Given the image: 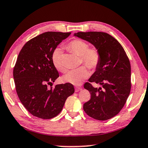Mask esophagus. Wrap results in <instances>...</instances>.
Instances as JSON below:
<instances>
[{
    "mask_svg": "<svg viewBox=\"0 0 148 148\" xmlns=\"http://www.w3.org/2000/svg\"><path fill=\"white\" fill-rule=\"evenodd\" d=\"M81 90H82V88H79V87H78V86H75V91H76V92H78V91H79Z\"/></svg>",
    "mask_w": 148,
    "mask_h": 148,
    "instance_id": "34e87169",
    "label": "esophagus"
}]
</instances>
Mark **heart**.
Segmentation results:
<instances>
[{
  "mask_svg": "<svg viewBox=\"0 0 148 148\" xmlns=\"http://www.w3.org/2000/svg\"><path fill=\"white\" fill-rule=\"evenodd\" d=\"M89 44L81 39H74L67 44L66 48L70 51L80 57V64H84L91 70L95 69L98 66L101 55L96 47H89ZM53 65L58 71L65 72L66 70L63 66L62 62L61 51L56 49L52 53L51 57ZM88 76V71L85 66H81L76 70L70 71L63 76L62 79L66 82L73 85H80Z\"/></svg>",
  "mask_w": 148,
  "mask_h": 148,
  "instance_id": "1",
  "label": "heart"
}]
</instances>
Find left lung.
<instances>
[{
  "instance_id": "8db88e82",
  "label": "left lung",
  "mask_w": 148,
  "mask_h": 148,
  "mask_svg": "<svg viewBox=\"0 0 148 148\" xmlns=\"http://www.w3.org/2000/svg\"><path fill=\"white\" fill-rule=\"evenodd\" d=\"M76 37L93 44L101 55L96 70L84 88L90 91V99L84 104V110L91 118L106 121L123 109L131 89V68L127 55L121 43L105 32H78ZM102 86L94 88L91 83Z\"/></svg>"
}]
</instances>
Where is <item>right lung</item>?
<instances>
[{"instance_id":"add662e5","label":"right lung","mask_w":148,"mask_h":148,"mask_svg":"<svg viewBox=\"0 0 148 148\" xmlns=\"http://www.w3.org/2000/svg\"><path fill=\"white\" fill-rule=\"evenodd\" d=\"M70 34L45 32L28 41L18 55L13 70L16 92L25 109L38 118L50 119L57 116L67 97L74 92L70 83L52 87L59 76L53 64L52 53Z\"/></svg>"}]
</instances>
